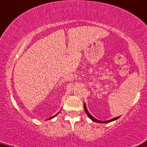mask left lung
Here are the masks:
<instances>
[{
  "label": "left lung",
  "mask_w": 147,
  "mask_h": 147,
  "mask_svg": "<svg viewBox=\"0 0 147 147\" xmlns=\"http://www.w3.org/2000/svg\"><path fill=\"white\" fill-rule=\"evenodd\" d=\"M83 106H84V110H85L86 113V114L88 115V116L89 117L90 119H92V121H95V122L101 123V124H102V123H109V122H111V121H115V120H116V119H118L120 117V116H118V117H115V118H113V119H111L108 120V121H100V120H98V119H95L94 116H92V115L90 114L89 112L88 111V109H87L86 105L85 102H84V105H83Z\"/></svg>",
  "instance_id": "obj_1"
}]
</instances>
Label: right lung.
<instances>
[{
	"label": "right lung",
	"mask_w": 147,
	"mask_h": 147,
	"mask_svg": "<svg viewBox=\"0 0 147 147\" xmlns=\"http://www.w3.org/2000/svg\"><path fill=\"white\" fill-rule=\"evenodd\" d=\"M59 113H57V114H55V116H52V117H51V119H53V118H54V117H55V116H57V115H58V114H59ZM50 119H51V118H50Z\"/></svg>",
	"instance_id": "right-lung-1"
}]
</instances>
